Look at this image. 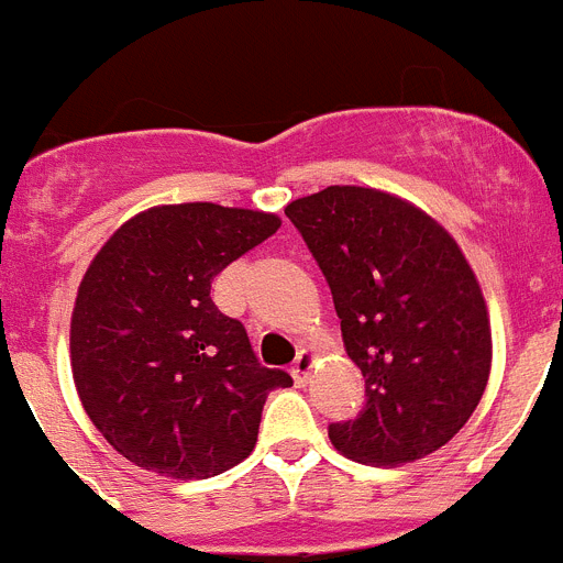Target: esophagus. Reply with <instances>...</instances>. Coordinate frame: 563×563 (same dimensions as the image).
<instances>
[{"mask_svg": "<svg viewBox=\"0 0 563 563\" xmlns=\"http://www.w3.org/2000/svg\"><path fill=\"white\" fill-rule=\"evenodd\" d=\"M312 366H316V352L312 350H301L298 352L296 363H292V380L298 383V386H305L307 380H310V372Z\"/></svg>", "mask_w": 563, "mask_h": 563, "instance_id": "34e87169", "label": "esophagus"}]
</instances>
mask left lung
<instances>
[{
    "mask_svg": "<svg viewBox=\"0 0 563 563\" xmlns=\"http://www.w3.org/2000/svg\"><path fill=\"white\" fill-rule=\"evenodd\" d=\"M332 290L366 406L330 440L363 465L434 454L467 422L490 375V321L460 245L395 194L330 186L285 208Z\"/></svg>",
    "mask_w": 563,
    "mask_h": 563,
    "instance_id": "8db88e82",
    "label": "left lung"
}]
</instances>
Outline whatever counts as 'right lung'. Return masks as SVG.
I'll return each mask as SVG.
<instances>
[{
	"instance_id": "1",
	"label": "right lung",
	"mask_w": 563,
	"mask_h": 563,
	"mask_svg": "<svg viewBox=\"0 0 563 563\" xmlns=\"http://www.w3.org/2000/svg\"><path fill=\"white\" fill-rule=\"evenodd\" d=\"M276 213L213 202L157 206L123 222L78 287L69 361L92 426L118 454L174 479H208L256 445L273 389L242 321L211 282L278 231Z\"/></svg>"
}]
</instances>
